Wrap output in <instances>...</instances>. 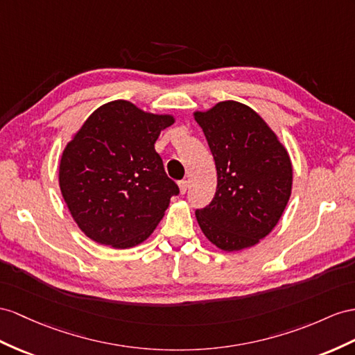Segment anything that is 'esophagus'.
I'll use <instances>...</instances> for the list:
<instances>
[{
    "instance_id": "esophagus-1",
    "label": "esophagus",
    "mask_w": 355,
    "mask_h": 355,
    "mask_svg": "<svg viewBox=\"0 0 355 355\" xmlns=\"http://www.w3.org/2000/svg\"><path fill=\"white\" fill-rule=\"evenodd\" d=\"M178 186H180V192L181 193H186L187 192V187H189V181H186V180H181L180 183H178Z\"/></svg>"
}]
</instances>
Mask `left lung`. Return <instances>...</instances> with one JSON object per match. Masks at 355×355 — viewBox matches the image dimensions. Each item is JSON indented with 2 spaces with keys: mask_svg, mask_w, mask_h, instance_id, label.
I'll return each instance as SVG.
<instances>
[{
  "mask_svg": "<svg viewBox=\"0 0 355 355\" xmlns=\"http://www.w3.org/2000/svg\"><path fill=\"white\" fill-rule=\"evenodd\" d=\"M217 169L213 201L195 211L205 237L232 252L271 232L288 204L293 166L286 150L249 106L228 100L195 112Z\"/></svg>",
  "mask_w": 355,
  "mask_h": 355,
  "instance_id": "1",
  "label": "left lung"
}]
</instances>
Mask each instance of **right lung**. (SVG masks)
Listing matches in <instances>:
<instances>
[{
    "mask_svg": "<svg viewBox=\"0 0 355 355\" xmlns=\"http://www.w3.org/2000/svg\"><path fill=\"white\" fill-rule=\"evenodd\" d=\"M171 115H153L125 100L91 114L60 163L62 198L83 232L96 243L133 248L150 237L171 196L180 193L154 150Z\"/></svg>",
    "mask_w": 355,
    "mask_h": 355,
    "instance_id": "obj_1",
    "label": "right lung"
}]
</instances>
